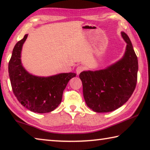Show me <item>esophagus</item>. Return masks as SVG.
<instances>
[{
  "label": "esophagus",
  "mask_w": 150,
  "mask_h": 150,
  "mask_svg": "<svg viewBox=\"0 0 150 150\" xmlns=\"http://www.w3.org/2000/svg\"><path fill=\"white\" fill-rule=\"evenodd\" d=\"M83 70H84V67L82 65H79V66H78V67H77V69H76V73H77V75H79V74H80V73L82 72Z\"/></svg>",
  "instance_id": "obj_1"
}]
</instances>
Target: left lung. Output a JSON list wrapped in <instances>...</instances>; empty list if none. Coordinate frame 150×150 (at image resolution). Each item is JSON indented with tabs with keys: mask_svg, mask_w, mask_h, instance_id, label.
Returning <instances> with one entry per match:
<instances>
[{
	"mask_svg": "<svg viewBox=\"0 0 150 150\" xmlns=\"http://www.w3.org/2000/svg\"><path fill=\"white\" fill-rule=\"evenodd\" d=\"M121 34L127 43L122 59L105 69L83 71L79 75L86 104L96 112H108L120 108L136 88L138 57L128 35Z\"/></svg>",
	"mask_w": 150,
	"mask_h": 150,
	"instance_id": "8db88e82",
	"label": "left lung"
}]
</instances>
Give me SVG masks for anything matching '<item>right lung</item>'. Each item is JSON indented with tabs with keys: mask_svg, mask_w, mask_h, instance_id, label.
I'll return each instance as SVG.
<instances>
[{
	"mask_svg": "<svg viewBox=\"0 0 150 150\" xmlns=\"http://www.w3.org/2000/svg\"><path fill=\"white\" fill-rule=\"evenodd\" d=\"M28 34L18 42L8 63V73L12 91L25 108L37 113L55 110L62 102L63 91L74 73H61L48 77H40L28 73L22 67L20 54Z\"/></svg>",
	"mask_w": 150,
	"mask_h": 150,
	"instance_id": "obj_1",
	"label": "right lung"
}]
</instances>
